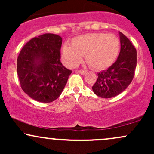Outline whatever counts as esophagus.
Returning a JSON list of instances; mask_svg holds the SVG:
<instances>
[{
  "label": "esophagus",
  "mask_w": 154,
  "mask_h": 154,
  "mask_svg": "<svg viewBox=\"0 0 154 154\" xmlns=\"http://www.w3.org/2000/svg\"><path fill=\"white\" fill-rule=\"evenodd\" d=\"M77 73L81 74V75H85L87 72V71H85V70H77Z\"/></svg>",
  "instance_id": "esophagus-1"
}]
</instances>
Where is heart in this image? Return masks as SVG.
Listing matches in <instances>:
<instances>
[{"mask_svg": "<svg viewBox=\"0 0 154 154\" xmlns=\"http://www.w3.org/2000/svg\"><path fill=\"white\" fill-rule=\"evenodd\" d=\"M119 52V40L115 35L89 33L72 40V45L62 48L63 63L68 67L77 66L82 61L95 70H103L114 63Z\"/></svg>", "mask_w": 154, "mask_h": 154, "instance_id": "heart-1", "label": "heart"}]
</instances>
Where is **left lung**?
I'll list each match as a JSON object with an SVG mask.
<instances>
[{
  "mask_svg": "<svg viewBox=\"0 0 154 154\" xmlns=\"http://www.w3.org/2000/svg\"><path fill=\"white\" fill-rule=\"evenodd\" d=\"M121 50L118 59L107 70L98 74L92 87L95 95L109 98L120 94L128 87L134 77L137 65V51L130 40L119 32Z\"/></svg>",
  "mask_w": 154,
  "mask_h": 154,
  "instance_id": "left-lung-1",
  "label": "left lung"
}]
</instances>
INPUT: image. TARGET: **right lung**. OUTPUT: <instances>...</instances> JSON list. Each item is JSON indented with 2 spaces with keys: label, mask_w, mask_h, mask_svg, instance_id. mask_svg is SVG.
<instances>
[{
  "label": "right lung",
  "mask_w": 154,
  "mask_h": 154,
  "mask_svg": "<svg viewBox=\"0 0 154 154\" xmlns=\"http://www.w3.org/2000/svg\"><path fill=\"white\" fill-rule=\"evenodd\" d=\"M61 44L59 35L46 33L31 39L19 53L17 69L21 88L37 101L57 99L71 75L60 61Z\"/></svg>",
  "instance_id": "right-lung-1"
}]
</instances>
